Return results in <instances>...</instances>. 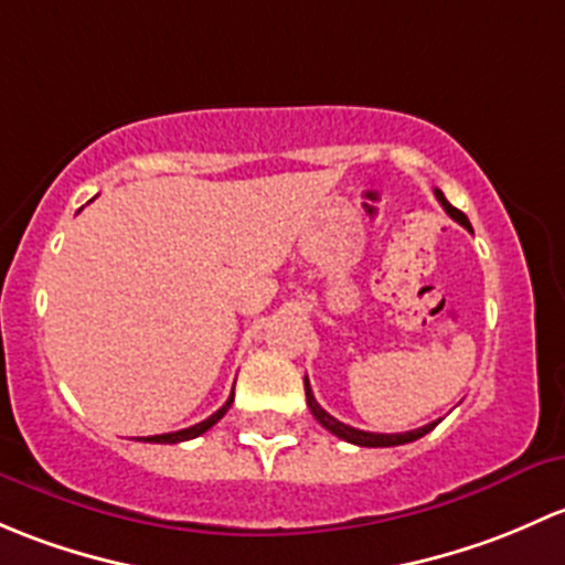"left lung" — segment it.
<instances>
[{
	"label": "left lung",
	"mask_w": 565,
	"mask_h": 565,
	"mask_svg": "<svg viewBox=\"0 0 565 565\" xmlns=\"http://www.w3.org/2000/svg\"><path fill=\"white\" fill-rule=\"evenodd\" d=\"M435 198H438L440 206L446 209V214H449L451 220H457V223L462 225V228H468L470 234H473V228H470L468 217H465V214L459 212V209L451 206V203L446 201V195L440 193V190H435ZM305 394H307V405H310V413L318 418V424H321V427L329 429V433L337 435V438L348 440V444L370 446V449H381V446L411 444V440H418V438H424V435H427V433H433V429L438 427V422H440V418H438V422H429V424H424V427L411 429V433H392V435H386V433H364V429L348 427V424L337 422V418L331 416V413H326L321 405L316 403V397H312V388H310V381H307V377H305Z\"/></svg>",
	"instance_id": "left-lung-1"
}]
</instances>
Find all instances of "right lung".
I'll list each match as a JSON object with an SVG mask.
<instances>
[{
    "mask_svg": "<svg viewBox=\"0 0 565 565\" xmlns=\"http://www.w3.org/2000/svg\"><path fill=\"white\" fill-rule=\"evenodd\" d=\"M231 403H234V392H231V397L225 399V405L223 408H220L217 413H212V416L209 418H203V422H198V424H193V427H188V429H179V433H166V435H149V438H143L147 440V444H182V440H190V438H198V435H203L206 433V429H212L214 424L220 422V418L225 416V413H228V408H231Z\"/></svg>",
    "mask_w": 565,
    "mask_h": 565,
    "instance_id": "obj_1",
    "label": "right lung"
}]
</instances>
